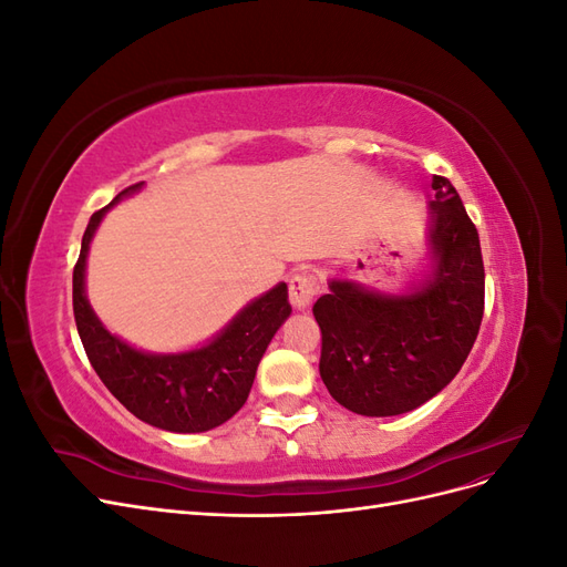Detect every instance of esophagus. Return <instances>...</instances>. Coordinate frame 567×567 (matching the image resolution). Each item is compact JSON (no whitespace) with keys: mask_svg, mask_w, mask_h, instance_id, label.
Listing matches in <instances>:
<instances>
[{"mask_svg":"<svg viewBox=\"0 0 567 567\" xmlns=\"http://www.w3.org/2000/svg\"><path fill=\"white\" fill-rule=\"evenodd\" d=\"M317 277L310 271H300L296 274L293 279H290L288 284V296H290V302H293L298 310H305V307H310L315 296H317Z\"/></svg>","mask_w":567,"mask_h":567,"instance_id":"esophagus-1","label":"esophagus"}]
</instances>
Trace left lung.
Wrapping results in <instances>:
<instances>
[{"mask_svg":"<svg viewBox=\"0 0 567 567\" xmlns=\"http://www.w3.org/2000/svg\"><path fill=\"white\" fill-rule=\"evenodd\" d=\"M433 279L385 298L331 281L312 312L321 329L319 373L331 398L362 416H398L450 385L485 312L477 229L447 177L433 175Z\"/></svg>","mask_w":567,"mask_h":567,"instance_id":"1","label":"left lung"}]
</instances>
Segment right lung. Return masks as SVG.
<instances>
[{
  "label": "right lung",
  "instance_id": "obj_1",
  "mask_svg": "<svg viewBox=\"0 0 567 567\" xmlns=\"http://www.w3.org/2000/svg\"><path fill=\"white\" fill-rule=\"evenodd\" d=\"M132 184L115 200L136 192ZM92 215L73 269V312L78 333L99 379L136 419L173 433H203L229 421L248 400L257 364L290 315L288 288L279 284L250 302L210 346L184 354H144L111 336L84 298V260L101 217Z\"/></svg>",
  "mask_w": 567,
  "mask_h": 567
}]
</instances>
